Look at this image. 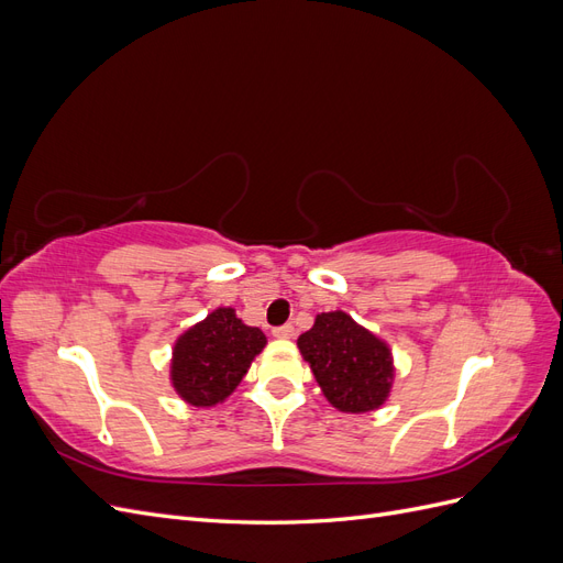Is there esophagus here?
<instances>
[{
	"label": "esophagus",
	"mask_w": 563,
	"mask_h": 563,
	"mask_svg": "<svg viewBox=\"0 0 563 563\" xmlns=\"http://www.w3.org/2000/svg\"><path fill=\"white\" fill-rule=\"evenodd\" d=\"M272 335H275V338H282V340H288V338H294V335H296V329H294V323H284V327H277L275 331H272Z\"/></svg>",
	"instance_id": "esophagus-1"
}]
</instances>
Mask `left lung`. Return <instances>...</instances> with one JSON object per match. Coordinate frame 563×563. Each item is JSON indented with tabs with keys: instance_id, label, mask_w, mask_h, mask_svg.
Here are the masks:
<instances>
[{
	"instance_id": "left-lung-1",
	"label": "left lung",
	"mask_w": 563,
	"mask_h": 563,
	"mask_svg": "<svg viewBox=\"0 0 563 563\" xmlns=\"http://www.w3.org/2000/svg\"><path fill=\"white\" fill-rule=\"evenodd\" d=\"M298 350L338 411H376L389 397L395 380L391 352L350 314H317L314 327L298 338Z\"/></svg>"
}]
</instances>
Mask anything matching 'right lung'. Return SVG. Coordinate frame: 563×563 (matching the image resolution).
Masks as SVG:
<instances>
[{
    "instance_id": "right-lung-1",
    "label": "right lung",
    "mask_w": 563,
    "mask_h": 563,
    "mask_svg": "<svg viewBox=\"0 0 563 563\" xmlns=\"http://www.w3.org/2000/svg\"><path fill=\"white\" fill-rule=\"evenodd\" d=\"M265 343L261 329L246 327L232 308H218L176 340L172 383L187 404L216 406L242 383Z\"/></svg>"
}]
</instances>
